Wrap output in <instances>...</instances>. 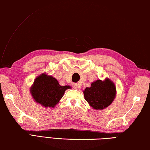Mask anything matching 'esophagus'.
I'll return each mask as SVG.
<instances>
[{"instance_id": "obj_1", "label": "esophagus", "mask_w": 150, "mask_h": 150, "mask_svg": "<svg viewBox=\"0 0 150 150\" xmlns=\"http://www.w3.org/2000/svg\"><path fill=\"white\" fill-rule=\"evenodd\" d=\"M72 85H73V87L75 89H79V86L77 83H73Z\"/></svg>"}]
</instances>
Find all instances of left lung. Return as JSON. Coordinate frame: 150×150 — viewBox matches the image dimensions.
<instances>
[{"label":"left lung","instance_id":"obj_1","mask_svg":"<svg viewBox=\"0 0 150 150\" xmlns=\"http://www.w3.org/2000/svg\"><path fill=\"white\" fill-rule=\"evenodd\" d=\"M84 98L95 110H103L109 106L115 98L116 87L110 79L97 80L83 91Z\"/></svg>","mask_w":150,"mask_h":150}]
</instances>
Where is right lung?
<instances>
[{"mask_svg": "<svg viewBox=\"0 0 150 150\" xmlns=\"http://www.w3.org/2000/svg\"><path fill=\"white\" fill-rule=\"evenodd\" d=\"M69 86H60L52 76L42 73L38 76L30 88L31 94L35 101L44 107L54 108L59 103Z\"/></svg>", "mask_w": 150, "mask_h": 150, "instance_id": "obj_1", "label": "right lung"}]
</instances>
